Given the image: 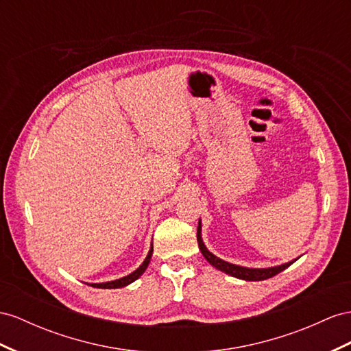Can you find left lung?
I'll use <instances>...</instances> for the list:
<instances>
[{
	"label": "left lung",
	"mask_w": 351,
	"mask_h": 351,
	"mask_svg": "<svg viewBox=\"0 0 351 351\" xmlns=\"http://www.w3.org/2000/svg\"><path fill=\"white\" fill-rule=\"evenodd\" d=\"M197 243H199V247L202 250L203 256L206 258L210 265H213L215 268L221 269L226 274H230L232 277L241 278V280H247V282H259V280H267V278L273 277L278 273H282L283 269H286L289 265H292L296 259H292V261L282 264V265H276V267H268V268H247V267H241V265H236L223 261V259L218 258L217 255H213L212 252H209L208 247L204 246L203 239H202V221H199V227H197Z\"/></svg>",
	"instance_id": "1"
}]
</instances>
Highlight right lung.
Here are the masks:
<instances>
[{
    "instance_id": "add662e5",
    "label": "right lung",
    "mask_w": 351,
    "mask_h": 351,
    "mask_svg": "<svg viewBox=\"0 0 351 351\" xmlns=\"http://www.w3.org/2000/svg\"><path fill=\"white\" fill-rule=\"evenodd\" d=\"M151 256H152V245L149 247V252L145 258V261H143L136 269H134L133 273H130L129 276H124L121 278H117V280H112V282H105V283H88L90 286L93 287H99V289H117V287H124L128 286L130 283H133L134 280H138V278L143 274V271H145L149 261H151Z\"/></svg>"
}]
</instances>
